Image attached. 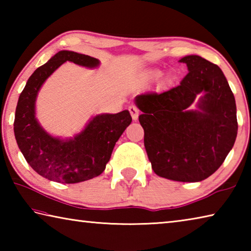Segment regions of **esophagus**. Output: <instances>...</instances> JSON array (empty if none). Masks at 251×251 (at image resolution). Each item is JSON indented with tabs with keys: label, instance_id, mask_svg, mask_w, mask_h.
I'll return each mask as SVG.
<instances>
[{
	"label": "esophagus",
	"instance_id": "esophagus-1",
	"mask_svg": "<svg viewBox=\"0 0 251 251\" xmlns=\"http://www.w3.org/2000/svg\"><path fill=\"white\" fill-rule=\"evenodd\" d=\"M128 110H129L131 117H133V120H134V121L137 120V118H138V113H139L138 108L136 107L135 105H130L129 107H128Z\"/></svg>",
	"mask_w": 251,
	"mask_h": 251
}]
</instances>
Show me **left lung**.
<instances>
[{
	"mask_svg": "<svg viewBox=\"0 0 251 251\" xmlns=\"http://www.w3.org/2000/svg\"><path fill=\"white\" fill-rule=\"evenodd\" d=\"M188 73L165 92L136 96L144 145L152 171L167 179L195 182L222 166L238 130L236 101L218 65L198 55L180 59ZM201 91L199 111L188 107Z\"/></svg>",
	"mask_w": 251,
	"mask_h": 251,
	"instance_id": "left-lung-1",
	"label": "left lung"
}]
</instances>
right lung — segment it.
Instances as JSON below:
<instances>
[{"mask_svg":"<svg viewBox=\"0 0 251 251\" xmlns=\"http://www.w3.org/2000/svg\"><path fill=\"white\" fill-rule=\"evenodd\" d=\"M66 61L86 67H95L100 63L88 55L61 50L36 69L19 97L14 134L24 158L39 175L56 182L75 184L104 172L116 142L131 123V116L128 110L97 115L70 141L46 134L34 116L35 99L45 79Z\"/></svg>","mask_w":251,"mask_h":251,"instance_id":"right-lung-1","label":"right lung"}]
</instances>
